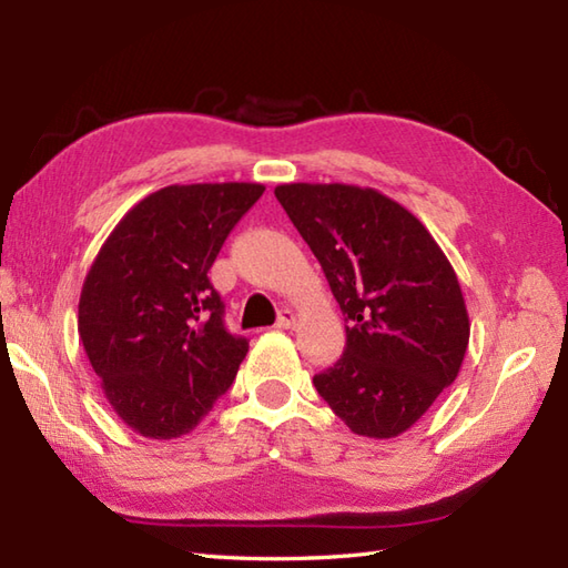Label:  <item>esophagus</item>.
<instances>
[{"label":"esophagus","instance_id":"obj_1","mask_svg":"<svg viewBox=\"0 0 568 568\" xmlns=\"http://www.w3.org/2000/svg\"><path fill=\"white\" fill-rule=\"evenodd\" d=\"M297 324V315L293 310H283L281 315H277V322H275V327L277 329H293Z\"/></svg>","mask_w":568,"mask_h":568}]
</instances>
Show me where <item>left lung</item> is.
<instances>
[{
	"label": "left lung",
	"instance_id": "left-lung-1",
	"mask_svg": "<svg viewBox=\"0 0 568 568\" xmlns=\"http://www.w3.org/2000/svg\"><path fill=\"white\" fill-rule=\"evenodd\" d=\"M275 197L346 315L342 358L312 383L354 434L397 437L464 364L470 324L452 263L425 224L378 190L291 183Z\"/></svg>",
	"mask_w": 568,
	"mask_h": 568
}]
</instances>
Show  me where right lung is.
<instances>
[{
	"instance_id": "right-lung-1",
	"label": "right lung",
	"mask_w": 568,
	"mask_h": 568,
	"mask_svg": "<svg viewBox=\"0 0 568 568\" xmlns=\"http://www.w3.org/2000/svg\"><path fill=\"white\" fill-rule=\"evenodd\" d=\"M258 183L168 185L131 207L84 277L78 332L126 427L175 439L197 427L248 352L224 327L210 268L263 195Z\"/></svg>"
}]
</instances>
